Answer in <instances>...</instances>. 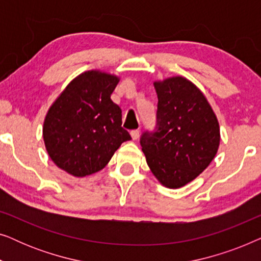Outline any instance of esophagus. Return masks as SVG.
Listing matches in <instances>:
<instances>
[{"instance_id":"34e87169","label":"esophagus","mask_w":261,"mask_h":261,"mask_svg":"<svg viewBox=\"0 0 261 261\" xmlns=\"http://www.w3.org/2000/svg\"><path fill=\"white\" fill-rule=\"evenodd\" d=\"M130 135H132V139H133V140H137V139L139 138V135H140V130H139V129L132 130Z\"/></svg>"}]
</instances>
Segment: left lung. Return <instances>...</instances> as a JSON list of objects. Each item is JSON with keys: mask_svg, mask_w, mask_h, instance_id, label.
Returning a JSON list of instances; mask_svg holds the SVG:
<instances>
[{"mask_svg": "<svg viewBox=\"0 0 261 261\" xmlns=\"http://www.w3.org/2000/svg\"><path fill=\"white\" fill-rule=\"evenodd\" d=\"M155 129L146 130L140 145L160 183L177 189L204 171L220 145L216 115L201 90L183 77L155 82Z\"/></svg>", "mask_w": 261, "mask_h": 261, "instance_id": "1", "label": "left lung"}]
</instances>
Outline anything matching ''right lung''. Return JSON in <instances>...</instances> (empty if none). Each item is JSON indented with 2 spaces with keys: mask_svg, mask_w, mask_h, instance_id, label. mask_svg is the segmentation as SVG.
I'll return each mask as SVG.
<instances>
[{
  "mask_svg": "<svg viewBox=\"0 0 261 261\" xmlns=\"http://www.w3.org/2000/svg\"><path fill=\"white\" fill-rule=\"evenodd\" d=\"M112 74L88 71L67 85L45 117L42 135L49 158L60 169L84 177L105 167L130 135L121 127L122 112L110 95Z\"/></svg>",
  "mask_w": 261,
  "mask_h": 261,
  "instance_id": "1",
  "label": "right lung"
}]
</instances>
